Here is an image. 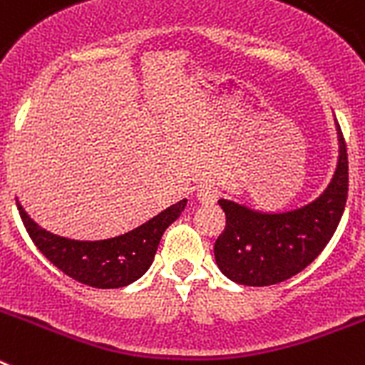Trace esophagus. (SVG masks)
<instances>
[{
    "instance_id": "obj_1",
    "label": "esophagus",
    "mask_w": 365,
    "mask_h": 365,
    "mask_svg": "<svg viewBox=\"0 0 365 365\" xmlns=\"http://www.w3.org/2000/svg\"><path fill=\"white\" fill-rule=\"evenodd\" d=\"M219 197V192L214 188V186L202 185L199 186L197 190V199L202 202V205H214Z\"/></svg>"
}]
</instances>
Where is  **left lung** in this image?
I'll return each instance as SVG.
<instances>
[{"label": "left lung", "instance_id": "8db88e82", "mask_svg": "<svg viewBox=\"0 0 365 365\" xmlns=\"http://www.w3.org/2000/svg\"><path fill=\"white\" fill-rule=\"evenodd\" d=\"M340 157L320 197L289 212H259L219 199L227 227L214 245L215 263L228 279L248 287L276 285L311 265L331 241L349 190L346 140L338 125Z\"/></svg>", "mask_w": 365, "mask_h": 365}]
</instances>
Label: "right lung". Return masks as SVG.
Returning <instances> with one entry per match:
<instances>
[{
  "instance_id": "obj_1",
  "label": "right lung",
  "mask_w": 365,
  "mask_h": 365,
  "mask_svg": "<svg viewBox=\"0 0 365 365\" xmlns=\"http://www.w3.org/2000/svg\"><path fill=\"white\" fill-rule=\"evenodd\" d=\"M186 202L182 199L131 232L100 241L67 240L53 234L32 221L18 201L16 205L32 243L54 267L83 285L118 289L146 274L164 230L182 214Z\"/></svg>"
}]
</instances>
